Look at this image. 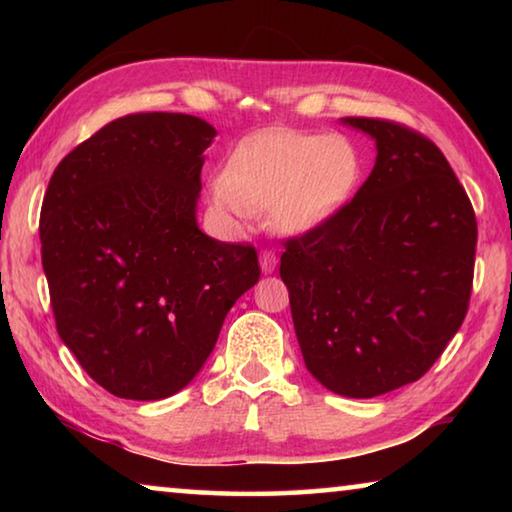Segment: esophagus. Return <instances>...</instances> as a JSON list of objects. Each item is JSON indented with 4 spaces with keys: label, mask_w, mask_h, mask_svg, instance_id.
Instances as JSON below:
<instances>
[{
    "label": "esophagus",
    "mask_w": 512,
    "mask_h": 512,
    "mask_svg": "<svg viewBox=\"0 0 512 512\" xmlns=\"http://www.w3.org/2000/svg\"><path fill=\"white\" fill-rule=\"evenodd\" d=\"M259 264H262V273H273L277 266V257L273 250H262V253H259Z\"/></svg>",
    "instance_id": "esophagus-1"
}]
</instances>
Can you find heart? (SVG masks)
I'll return each mask as SVG.
<instances>
[{"mask_svg":"<svg viewBox=\"0 0 512 512\" xmlns=\"http://www.w3.org/2000/svg\"><path fill=\"white\" fill-rule=\"evenodd\" d=\"M361 178V155L350 140L327 133H259L232 149L210 194L232 225L268 210L275 228L307 232L341 212Z\"/></svg>","mask_w":512,"mask_h":512,"instance_id":"b5f03b06","label":"heart"}]
</instances>
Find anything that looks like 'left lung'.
Returning a JSON list of instances; mask_svg holds the SVG:
<instances>
[{
    "label": "left lung",
    "mask_w": 512,
    "mask_h": 512,
    "mask_svg": "<svg viewBox=\"0 0 512 512\" xmlns=\"http://www.w3.org/2000/svg\"><path fill=\"white\" fill-rule=\"evenodd\" d=\"M377 160L332 219L284 241L280 277L307 370L336 395L418 381L470 307L476 216L443 151L388 119L345 117Z\"/></svg>",
    "instance_id": "left-lung-1"
}]
</instances>
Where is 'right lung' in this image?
Here are the masks:
<instances>
[{"label": "right lung", "mask_w": 512, "mask_h": 512, "mask_svg": "<svg viewBox=\"0 0 512 512\" xmlns=\"http://www.w3.org/2000/svg\"><path fill=\"white\" fill-rule=\"evenodd\" d=\"M214 135L192 115L135 112L67 153L49 180L40 244L58 336L124 400L185 388L262 273L253 246L196 223Z\"/></svg>", "instance_id": "right-lung-1"}]
</instances>
